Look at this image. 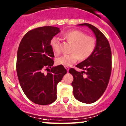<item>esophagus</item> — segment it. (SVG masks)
Masks as SVG:
<instances>
[{"label":"esophagus","mask_w":126,"mask_h":126,"mask_svg":"<svg viewBox=\"0 0 126 126\" xmlns=\"http://www.w3.org/2000/svg\"><path fill=\"white\" fill-rule=\"evenodd\" d=\"M65 69L67 70V71H68V70H69V67H67V66H65Z\"/></svg>","instance_id":"1"}]
</instances>
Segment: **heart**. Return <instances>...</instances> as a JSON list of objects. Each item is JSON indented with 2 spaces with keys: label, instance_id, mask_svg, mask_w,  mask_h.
I'll list each match as a JSON object with an SVG mask.
<instances>
[{
  "label": "heart",
  "instance_id": "1",
  "mask_svg": "<svg viewBox=\"0 0 126 126\" xmlns=\"http://www.w3.org/2000/svg\"><path fill=\"white\" fill-rule=\"evenodd\" d=\"M63 37L71 44L70 48L71 53L58 58L56 63L58 65L71 66L79 59L84 61L88 59L94 51L96 46V40L91 36H87L86 33L81 31H70L63 33ZM50 46L55 54L60 52V43L57 38H53Z\"/></svg>",
  "mask_w": 126,
  "mask_h": 126
}]
</instances>
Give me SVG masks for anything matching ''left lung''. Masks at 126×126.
Listing matches in <instances>:
<instances>
[{
    "instance_id": "8db88e82",
    "label": "left lung",
    "mask_w": 126,
    "mask_h": 126,
    "mask_svg": "<svg viewBox=\"0 0 126 126\" xmlns=\"http://www.w3.org/2000/svg\"><path fill=\"white\" fill-rule=\"evenodd\" d=\"M79 26L91 29L96 38V46L90 57L76 66L83 71L70 68L69 73L74 78L71 85L75 98L90 104L98 100L108 86L112 70L111 50L108 39L97 28L89 23Z\"/></svg>"
}]
</instances>
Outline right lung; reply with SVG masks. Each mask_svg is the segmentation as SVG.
<instances>
[{"label": "right lung", "mask_w": 126, "mask_h": 126, "mask_svg": "<svg viewBox=\"0 0 126 126\" xmlns=\"http://www.w3.org/2000/svg\"><path fill=\"white\" fill-rule=\"evenodd\" d=\"M60 32L53 26H43L27 32L21 40L17 55V73L26 97L35 103L47 105L57 98L58 83L67 70L63 65L53 67L54 53L50 40ZM48 72L45 74L44 70Z\"/></svg>", "instance_id": "1"}]
</instances>
